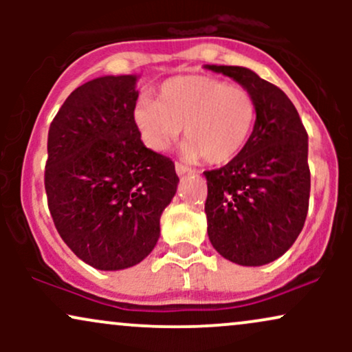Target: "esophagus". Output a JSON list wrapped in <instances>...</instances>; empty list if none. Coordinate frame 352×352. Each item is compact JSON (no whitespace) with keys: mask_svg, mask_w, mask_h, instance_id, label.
<instances>
[{"mask_svg":"<svg viewBox=\"0 0 352 352\" xmlns=\"http://www.w3.org/2000/svg\"><path fill=\"white\" fill-rule=\"evenodd\" d=\"M175 172L179 173V175H184V173H192L193 170L190 167H187V165L180 164V162H175Z\"/></svg>","mask_w":352,"mask_h":352,"instance_id":"34e87169","label":"esophagus"}]
</instances>
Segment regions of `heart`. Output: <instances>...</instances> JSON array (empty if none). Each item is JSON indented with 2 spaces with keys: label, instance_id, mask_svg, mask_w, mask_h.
Instances as JSON below:
<instances>
[{
  "label": "heart",
  "instance_id": "obj_1",
  "mask_svg": "<svg viewBox=\"0 0 352 352\" xmlns=\"http://www.w3.org/2000/svg\"><path fill=\"white\" fill-rule=\"evenodd\" d=\"M134 120L148 147L164 151L184 129V155L207 164L236 157L252 135L256 102L250 89L212 76L167 79L153 100H140Z\"/></svg>",
  "mask_w": 352,
  "mask_h": 352
}]
</instances>
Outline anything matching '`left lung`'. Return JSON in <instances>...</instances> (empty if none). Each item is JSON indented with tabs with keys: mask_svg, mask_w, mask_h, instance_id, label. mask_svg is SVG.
Segmentation results:
<instances>
[{
	"mask_svg": "<svg viewBox=\"0 0 352 352\" xmlns=\"http://www.w3.org/2000/svg\"><path fill=\"white\" fill-rule=\"evenodd\" d=\"M205 67L250 89L256 102L253 132L241 152L204 172L208 238L233 263H272L288 252L308 215V132L280 87L246 67Z\"/></svg>",
	"mask_w": 352,
	"mask_h": 352,
	"instance_id": "1",
	"label": "left lung"
}]
</instances>
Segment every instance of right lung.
Listing matches in <instances>:
<instances>
[{"label": "right lung", "instance_id": "1", "mask_svg": "<svg viewBox=\"0 0 352 352\" xmlns=\"http://www.w3.org/2000/svg\"><path fill=\"white\" fill-rule=\"evenodd\" d=\"M135 82L104 76L82 84L47 134L44 188L56 230L76 256L106 272L152 252L179 184L172 160L140 140Z\"/></svg>", "mask_w": 352, "mask_h": 352}]
</instances>
